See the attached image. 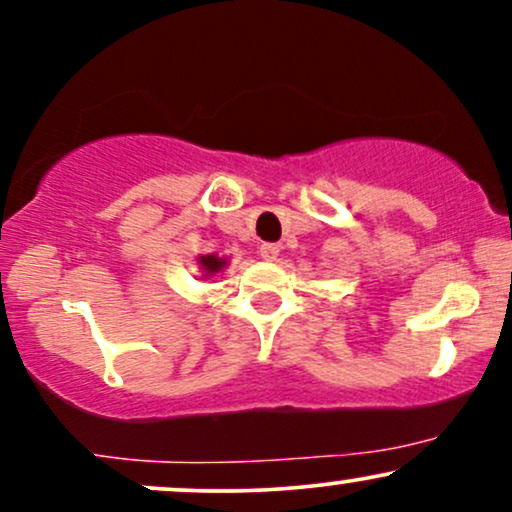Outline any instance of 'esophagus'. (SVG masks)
<instances>
[{"label":"esophagus","instance_id":"obj_1","mask_svg":"<svg viewBox=\"0 0 512 512\" xmlns=\"http://www.w3.org/2000/svg\"><path fill=\"white\" fill-rule=\"evenodd\" d=\"M260 257L267 262H274L276 257H279V245H274V243L260 245Z\"/></svg>","mask_w":512,"mask_h":512}]
</instances>
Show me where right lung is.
Here are the masks:
<instances>
[{"instance_id": "right-lung-1", "label": "right lung", "mask_w": 512, "mask_h": 512, "mask_svg": "<svg viewBox=\"0 0 512 512\" xmlns=\"http://www.w3.org/2000/svg\"><path fill=\"white\" fill-rule=\"evenodd\" d=\"M199 267H202L204 276H214L216 272H221L223 267H226V260L223 257H216V255H204L199 257Z\"/></svg>"}]
</instances>
